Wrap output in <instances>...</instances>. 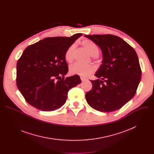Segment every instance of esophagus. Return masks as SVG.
<instances>
[{
  "mask_svg": "<svg viewBox=\"0 0 154 154\" xmlns=\"http://www.w3.org/2000/svg\"><path fill=\"white\" fill-rule=\"evenodd\" d=\"M80 79H81V80H82V81H85V80H86V78L80 76Z\"/></svg>",
  "mask_w": 154,
  "mask_h": 154,
  "instance_id": "34e87169",
  "label": "esophagus"
}]
</instances>
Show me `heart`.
I'll return each mask as SVG.
<instances>
[{
	"instance_id": "b5f03b06",
	"label": "heart",
	"mask_w": 154,
	"mask_h": 154,
	"mask_svg": "<svg viewBox=\"0 0 154 154\" xmlns=\"http://www.w3.org/2000/svg\"><path fill=\"white\" fill-rule=\"evenodd\" d=\"M82 46L87 50L88 53L92 57H97L99 53V49L96 44L88 39H85L82 41ZM75 44H72L64 54V58L68 62L70 63L74 60ZM96 71V67L93 64L83 65L80 63H75L71 66L69 68V72L72 75H79L82 77H88Z\"/></svg>"
}]
</instances>
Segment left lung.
<instances>
[{
  "instance_id": "obj_1",
  "label": "left lung",
  "mask_w": 154,
  "mask_h": 154,
  "mask_svg": "<svg viewBox=\"0 0 154 154\" xmlns=\"http://www.w3.org/2000/svg\"><path fill=\"white\" fill-rule=\"evenodd\" d=\"M100 48L102 64L86 93L90 106L101 112L117 110L134 97L141 78L138 55L127 42L113 35H85Z\"/></svg>"
}]
</instances>
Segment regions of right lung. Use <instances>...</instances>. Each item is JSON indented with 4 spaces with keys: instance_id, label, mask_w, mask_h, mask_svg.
Wrapping results in <instances>:
<instances>
[{
    "instance_id": "right-lung-1",
    "label": "right lung",
    "mask_w": 154,
    "mask_h": 154,
    "mask_svg": "<svg viewBox=\"0 0 154 154\" xmlns=\"http://www.w3.org/2000/svg\"><path fill=\"white\" fill-rule=\"evenodd\" d=\"M82 33L71 37L46 38L28 46L17 61L16 84L26 101L44 112L60 108L69 90L81 83L79 75L65 78L67 49Z\"/></svg>"
}]
</instances>
